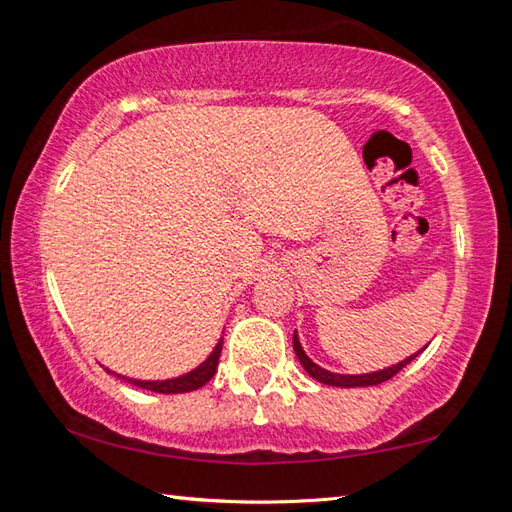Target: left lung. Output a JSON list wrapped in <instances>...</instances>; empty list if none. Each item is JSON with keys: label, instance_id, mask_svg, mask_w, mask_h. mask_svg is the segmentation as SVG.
Wrapping results in <instances>:
<instances>
[{"label": "left lung", "instance_id": "obj_1", "mask_svg": "<svg viewBox=\"0 0 512 512\" xmlns=\"http://www.w3.org/2000/svg\"><path fill=\"white\" fill-rule=\"evenodd\" d=\"M293 350H296L298 359H300L302 366H305V370L309 372L311 377L318 379L320 384H327V386H343V388H352V386H377V384H381V381H388L391 377H395L397 372L409 366V363L420 354V352L413 354V357L400 361V363H397V366H393V368H386V370H379V372H370V375H334V372H329V370H323L320 366H316V363L311 361L305 352H302L298 336H293Z\"/></svg>", "mask_w": 512, "mask_h": 512}]
</instances>
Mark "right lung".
<instances>
[{
	"instance_id": "1",
	"label": "right lung",
	"mask_w": 512,
	"mask_h": 512,
	"mask_svg": "<svg viewBox=\"0 0 512 512\" xmlns=\"http://www.w3.org/2000/svg\"><path fill=\"white\" fill-rule=\"evenodd\" d=\"M221 345L223 341L216 343L214 352L207 357L205 363H201L196 370L187 372L183 377H176V379H167V381H140V379H128L133 386H140L146 388V391H153V393H189V391H196V388L205 386L207 381L214 377L216 372V363H219V354H221ZM119 377V375H117Z\"/></svg>"
}]
</instances>
